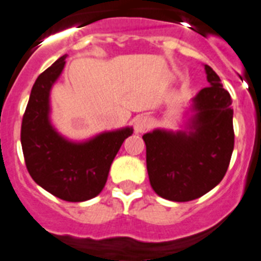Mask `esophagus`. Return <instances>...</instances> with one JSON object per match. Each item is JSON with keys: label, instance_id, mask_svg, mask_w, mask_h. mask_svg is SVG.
I'll return each mask as SVG.
<instances>
[{"label": "esophagus", "instance_id": "34e87169", "mask_svg": "<svg viewBox=\"0 0 261 261\" xmlns=\"http://www.w3.org/2000/svg\"><path fill=\"white\" fill-rule=\"evenodd\" d=\"M149 126H151V121H149L148 117H144V115L138 117L135 122H134V128H135V133L137 134L144 133Z\"/></svg>", "mask_w": 261, "mask_h": 261}]
</instances>
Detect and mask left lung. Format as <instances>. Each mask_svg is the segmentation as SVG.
<instances>
[{
  "instance_id": "8db88e82",
  "label": "left lung",
  "mask_w": 261,
  "mask_h": 261,
  "mask_svg": "<svg viewBox=\"0 0 261 261\" xmlns=\"http://www.w3.org/2000/svg\"><path fill=\"white\" fill-rule=\"evenodd\" d=\"M210 87L192 99L184 130L155 128L143 135L147 171L158 196L174 202L199 198L219 184L234 149L231 97L205 65Z\"/></svg>"
}]
</instances>
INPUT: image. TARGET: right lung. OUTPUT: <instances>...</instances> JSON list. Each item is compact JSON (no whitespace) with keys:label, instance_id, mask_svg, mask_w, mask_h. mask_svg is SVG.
Returning <instances> with one entry per match:
<instances>
[{"label":"right lung","instance_id":"obj_1","mask_svg":"<svg viewBox=\"0 0 261 261\" xmlns=\"http://www.w3.org/2000/svg\"><path fill=\"white\" fill-rule=\"evenodd\" d=\"M67 55L38 76L22 119L21 143L27 171L36 184L68 202H83L101 193L110 165L133 127L103 131L73 142L51 123L49 94L62 74Z\"/></svg>","mask_w":261,"mask_h":261}]
</instances>
